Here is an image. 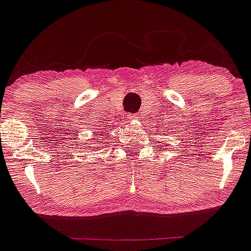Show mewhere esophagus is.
I'll return each instance as SVG.
<instances>
[{
    "mask_svg": "<svg viewBox=\"0 0 251 251\" xmlns=\"http://www.w3.org/2000/svg\"><path fill=\"white\" fill-rule=\"evenodd\" d=\"M128 118H129V121H138L139 117H138V114H132V116H129Z\"/></svg>",
    "mask_w": 251,
    "mask_h": 251,
    "instance_id": "1",
    "label": "esophagus"
}]
</instances>
